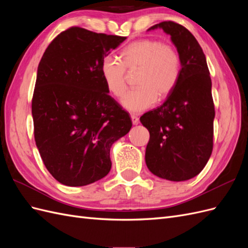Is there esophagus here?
<instances>
[{
    "label": "esophagus",
    "instance_id": "obj_1",
    "mask_svg": "<svg viewBox=\"0 0 248 248\" xmlns=\"http://www.w3.org/2000/svg\"><path fill=\"white\" fill-rule=\"evenodd\" d=\"M131 120H132V123L133 125H138L140 123V119L138 116L136 115H131Z\"/></svg>",
    "mask_w": 248,
    "mask_h": 248
}]
</instances>
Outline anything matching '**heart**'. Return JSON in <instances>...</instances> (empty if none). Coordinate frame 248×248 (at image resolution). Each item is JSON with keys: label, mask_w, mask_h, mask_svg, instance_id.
I'll use <instances>...</instances> for the list:
<instances>
[{"label": "heart", "mask_w": 248, "mask_h": 248, "mask_svg": "<svg viewBox=\"0 0 248 248\" xmlns=\"http://www.w3.org/2000/svg\"><path fill=\"white\" fill-rule=\"evenodd\" d=\"M120 59L106 57L100 71L108 92L121 98L126 91V70L139 69L136 78L137 89L127 92L122 100L123 107L139 112L153 107L157 96L166 98L177 86L181 74V59L178 51L169 44L154 39H140L126 46Z\"/></svg>", "instance_id": "1"}]
</instances>
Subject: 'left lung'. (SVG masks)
Listing matches in <instances>:
<instances>
[{
    "label": "left lung",
    "mask_w": 248,
    "mask_h": 248,
    "mask_svg": "<svg viewBox=\"0 0 248 248\" xmlns=\"http://www.w3.org/2000/svg\"><path fill=\"white\" fill-rule=\"evenodd\" d=\"M157 28L170 35L181 74L162 106L140 119L150 133L145 158L155 176L185 181L200 174L213 150L212 82L204 51L188 30L170 20L149 30Z\"/></svg>",
    "instance_id": "8db88e82"
}]
</instances>
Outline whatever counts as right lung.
Listing matches in <instances>:
<instances>
[{
    "mask_svg": "<svg viewBox=\"0 0 248 248\" xmlns=\"http://www.w3.org/2000/svg\"><path fill=\"white\" fill-rule=\"evenodd\" d=\"M126 37L71 27L44 51L32 99L34 137L57 181L85 186L106 177L110 147L129 132V114L108 95L102 60Z\"/></svg>",
    "mask_w": 248,
    "mask_h": 248,
    "instance_id": "obj_1",
    "label": "right lung"
}]
</instances>
